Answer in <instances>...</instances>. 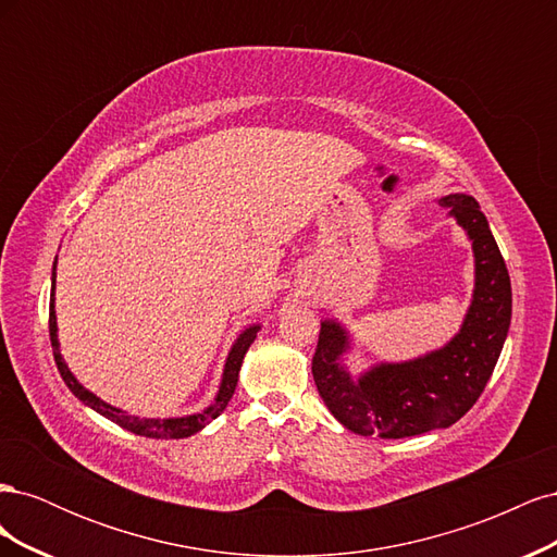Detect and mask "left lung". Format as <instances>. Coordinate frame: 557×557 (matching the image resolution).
I'll return each instance as SVG.
<instances>
[{
  "label": "left lung",
  "mask_w": 557,
  "mask_h": 557,
  "mask_svg": "<svg viewBox=\"0 0 557 557\" xmlns=\"http://www.w3.org/2000/svg\"><path fill=\"white\" fill-rule=\"evenodd\" d=\"M474 252V290L460 330L442 348L404 362H379L352 376L346 367L350 332L320 320L313 381L332 416L362 436L404 440L450 428L474 407L507 342L511 278L479 201L465 193L440 199Z\"/></svg>",
  "instance_id": "1"
}]
</instances>
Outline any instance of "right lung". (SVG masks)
I'll return each instance as SVG.
<instances>
[{
	"instance_id": "obj_1",
	"label": "right lung",
	"mask_w": 557,
	"mask_h": 557,
	"mask_svg": "<svg viewBox=\"0 0 557 557\" xmlns=\"http://www.w3.org/2000/svg\"><path fill=\"white\" fill-rule=\"evenodd\" d=\"M55 267H58V258L53 262V276H50V315H48V330H50V344H53V356H55V364L60 369V376L66 383V387L90 407L92 411H97L99 416L109 418L111 423L125 428L127 432L148 436V440H185V436H193L199 430H205L213 418L221 416L227 407V401L234 395V387H237L239 381V369L244 362L246 350L250 348V344L256 342V336L260 332V323H252L248 327L242 330V334L234 339L227 360L223 367V379L221 385H218V393L213 397V401L205 411L199 413H190V416H181V418H139L132 416L129 411H123L113 407V404L99 399L95 393H90L86 385L78 383V379L72 374V369L66 367L62 352H60V339H58V315H55Z\"/></svg>"
}]
</instances>
